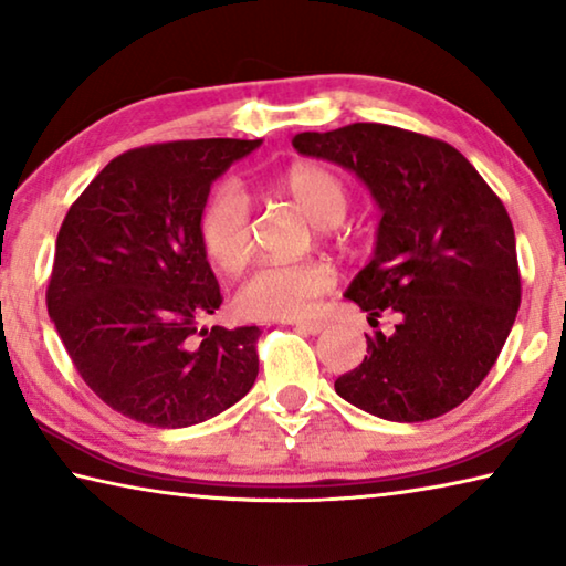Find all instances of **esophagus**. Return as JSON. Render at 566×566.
Instances as JSON below:
<instances>
[{"label":"esophagus","mask_w":566,"mask_h":566,"mask_svg":"<svg viewBox=\"0 0 566 566\" xmlns=\"http://www.w3.org/2000/svg\"><path fill=\"white\" fill-rule=\"evenodd\" d=\"M294 327L304 334H319V332H324L327 324L317 322V319H300V322H294Z\"/></svg>","instance_id":"34e87169"}]
</instances>
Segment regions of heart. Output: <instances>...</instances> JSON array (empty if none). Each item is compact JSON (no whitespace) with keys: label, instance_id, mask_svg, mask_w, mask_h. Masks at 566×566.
<instances>
[{"label":"heart","instance_id":"obj_1","mask_svg":"<svg viewBox=\"0 0 566 566\" xmlns=\"http://www.w3.org/2000/svg\"><path fill=\"white\" fill-rule=\"evenodd\" d=\"M282 191L319 229H334L349 212V195L334 171L317 165H296L282 179ZM199 242L217 270L242 272L252 260V209L234 181L209 191L199 214ZM334 286V272L322 260L262 264L237 294L244 317L294 319L312 314Z\"/></svg>","mask_w":566,"mask_h":566}]
</instances>
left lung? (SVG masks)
<instances>
[{
    "mask_svg": "<svg viewBox=\"0 0 566 566\" xmlns=\"http://www.w3.org/2000/svg\"><path fill=\"white\" fill-rule=\"evenodd\" d=\"M294 149L352 169L381 209L371 262L347 300L397 319L367 334V357L334 381L349 405L389 421H427L490 375L522 302L514 227L462 151L389 124L302 132Z\"/></svg>",
    "mask_w": 566,
    "mask_h": 566,
    "instance_id": "left-lung-1",
    "label": "left lung"
}]
</instances>
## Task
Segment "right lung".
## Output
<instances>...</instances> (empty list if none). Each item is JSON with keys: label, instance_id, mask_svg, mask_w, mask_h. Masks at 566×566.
I'll return each instance as SVG.
<instances>
[{"label": "right lung", "instance_id": "right-lung-1", "mask_svg": "<svg viewBox=\"0 0 566 566\" xmlns=\"http://www.w3.org/2000/svg\"><path fill=\"white\" fill-rule=\"evenodd\" d=\"M260 145L181 139L129 149L66 212L46 310L74 369L119 415L191 427L252 389L262 329L199 327L222 304L199 214L212 181Z\"/></svg>", "mask_w": 566, "mask_h": 566}]
</instances>
